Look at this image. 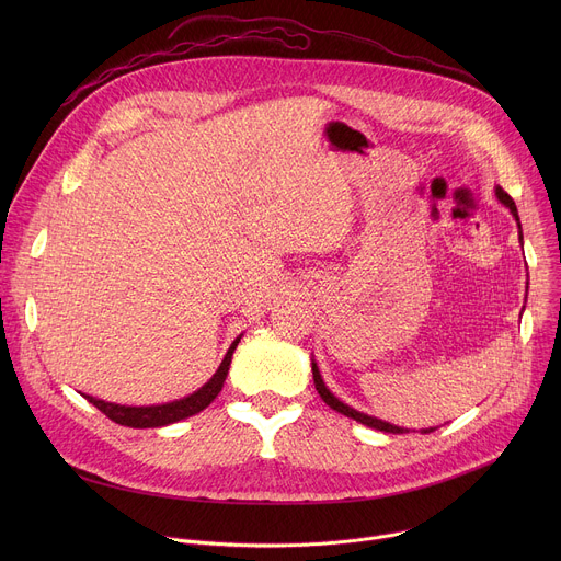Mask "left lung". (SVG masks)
I'll list each match as a JSON object with an SVG mask.
<instances>
[{
	"label": "left lung",
	"mask_w": 561,
	"mask_h": 561,
	"mask_svg": "<svg viewBox=\"0 0 561 561\" xmlns=\"http://www.w3.org/2000/svg\"><path fill=\"white\" fill-rule=\"evenodd\" d=\"M495 197L513 213V217H515V221H517V228H519V244L524 247V234H522V224H519V215H517V206H515V202H513V197L502 188V186H495ZM526 290H528V286H526ZM310 364H312V379H314V388H317V392H319V397L324 399V402L333 409V411H337V413H342V415H346V417H351V420H355V422H359V424H364V426H368V428H375V431H383V433H392V435H404V433H409V428H402V426H394V424H390V422H383V420H379V417H373V415H366V413H362V411H355L353 407H348V404H344L342 399H337L331 390H329V386L324 383V379H322V373H319V366H317V362L314 359H310ZM435 428H422V433H433Z\"/></svg>",
	"instance_id": "8db88e82"
}]
</instances>
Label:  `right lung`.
<instances>
[{"label":"right lung","mask_w":561,"mask_h":561,"mask_svg":"<svg viewBox=\"0 0 561 561\" xmlns=\"http://www.w3.org/2000/svg\"><path fill=\"white\" fill-rule=\"evenodd\" d=\"M239 340H242V335L234 337V342L226 351L219 368L215 370V375L202 388H197L195 392H191V394H186L182 399H175V402L152 404V407H122V404L104 402V399H98L93 394H84V397L89 399L93 407H98L108 420H113L115 424H122V426H130V428H159V426L175 424L180 420H186V417L197 415L199 411H204L213 402V399L219 394V390H221V386L226 381V375H228V368H230V359H232V353H234Z\"/></svg>","instance_id":"1"}]
</instances>
